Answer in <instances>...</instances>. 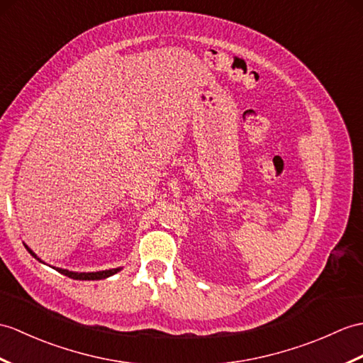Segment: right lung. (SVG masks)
<instances>
[{
    "label": "right lung",
    "mask_w": 363,
    "mask_h": 363,
    "mask_svg": "<svg viewBox=\"0 0 363 363\" xmlns=\"http://www.w3.org/2000/svg\"><path fill=\"white\" fill-rule=\"evenodd\" d=\"M26 249L29 250V254L30 255H33L37 258V255L33 254V252L26 246ZM38 259V258H37ZM57 271L60 272V274H63V275H66V277H69V278H74V280H102V278H106V277H111V275H114V274H117L121 271V267H117V269H109V271H102V272H71V271H66V269H58L57 267Z\"/></svg>",
    "instance_id": "right-lung-1"
}]
</instances>
